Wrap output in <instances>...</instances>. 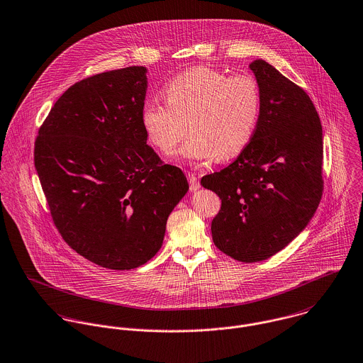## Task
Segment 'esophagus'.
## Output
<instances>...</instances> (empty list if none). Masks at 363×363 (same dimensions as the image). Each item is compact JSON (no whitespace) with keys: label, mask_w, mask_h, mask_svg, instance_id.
I'll list each match as a JSON object with an SVG mask.
<instances>
[{"label":"esophagus","mask_w":363,"mask_h":363,"mask_svg":"<svg viewBox=\"0 0 363 363\" xmlns=\"http://www.w3.org/2000/svg\"><path fill=\"white\" fill-rule=\"evenodd\" d=\"M189 183H190V190L191 191H197L201 186H200V180L194 173H189Z\"/></svg>","instance_id":"obj_1"}]
</instances>
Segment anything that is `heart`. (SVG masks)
I'll return each instance as SVG.
<instances>
[{"mask_svg":"<svg viewBox=\"0 0 363 363\" xmlns=\"http://www.w3.org/2000/svg\"><path fill=\"white\" fill-rule=\"evenodd\" d=\"M166 102L148 99L141 123L157 151L170 154L184 133L190 135L179 154L191 162L228 159L250 143L259 114L257 81L249 74H228L197 67L174 77L164 88Z\"/></svg>","mask_w":363,"mask_h":363,"instance_id":"b5f03b06","label":"heart"}]
</instances>
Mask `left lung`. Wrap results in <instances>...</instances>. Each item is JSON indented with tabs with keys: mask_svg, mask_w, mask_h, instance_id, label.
<instances>
[{
	"mask_svg": "<svg viewBox=\"0 0 363 363\" xmlns=\"http://www.w3.org/2000/svg\"><path fill=\"white\" fill-rule=\"evenodd\" d=\"M259 114L250 143L201 186L220 199L215 246L257 262L286 247L311 222L323 194V130L308 94L264 60L250 64Z\"/></svg>",
	"mask_w": 363,
	"mask_h": 363,
	"instance_id": "left-lung-1",
	"label": "left lung"
}]
</instances>
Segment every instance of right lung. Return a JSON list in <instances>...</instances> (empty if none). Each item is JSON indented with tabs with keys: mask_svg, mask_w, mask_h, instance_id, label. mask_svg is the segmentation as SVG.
I'll use <instances>...</instances> for the list:
<instances>
[{
	"mask_svg": "<svg viewBox=\"0 0 363 363\" xmlns=\"http://www.w3.org/2000/svg\"><path fill=\"white\" fill-rule=\"evenodd\" d=\"M147 68L107 71L69 86L39 128L35 167L62 239L110 269H133L162 247L184 173L147 144Z\"/></svg>",
	"mask_w": 363,
	"mask_h": 363,
	"instance_id": "right-lung-1",
	"label": "right lung"
}]
</instances>
